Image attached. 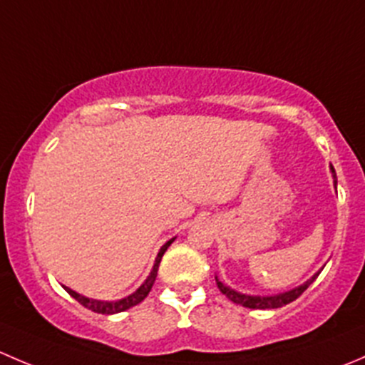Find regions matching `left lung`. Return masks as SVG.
<instances>
[{
	"label": "left lung",
	"mask_w": 365,
	"mask_h": 365,
	"mask_svg": "<svg viewBox=\"0 0 365 365\" xmlns=\"http://www.w3.org/2000/svg\"><path fill=\"white\" fill-rule=\"evenodd\" d=\"M332 173H334V168H332ZM334 178H336V173H334ZM334 182L337 183V180H334ZM319 272L316 275H312L311 279H309L305 284L298 286V288L292 289V292H286V293H281V295H275V297H251V295H242V293L235 292V289L227 288V286H224L222 282L219 281V279H215L217 286H219L220 293H224L227 298H230L231 302H235V304L238 305H244V307H249V309H277V307H282V305L289 304V302L297 300L298 297L302 295V293L305 292V289L309 288V286L314 282V279L318 277Z\"/></svg>",
	"instance_id": "1"
}]
</instances>
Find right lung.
Returning a JSON list of instances; mask_svg holds the SVG:
<instances>
[{
	"label": "right lung",
	"mask_w": 365,
	"mask_h": 365,
	"mask_svg": "<svg viewBox=\"0 0 365 365\" xmlns=\"http://www.w3.org/2000/svg\"><path fill=\"white\" fill-rule=\"evenodd\" d=\"M175 240V238H173ZM173 240H169L168 244L162 245V249L159 251V254H157V259H155V264H153V270L152 274L148 275V279H146L145 282H143L141 288L138 289V292H134L132 295L121 298V300L118 302H101V300H91V298H86L83 295H79V293L72 292L70 288H65L67 289V293L72 298H76L77 302H79L81 305H84L86 309H90V311L93 312H98V314H116V312H121V311H127V309L134 307V305L141 304L143 300H145L146 297H148L150 289H152L153 282H155V277H157V272H159V264H160V259L162 256H164V252L168 251L169 245L173 244Z\"/></svg>",
	"instance_id": "obj_1"
}]
</instances>
